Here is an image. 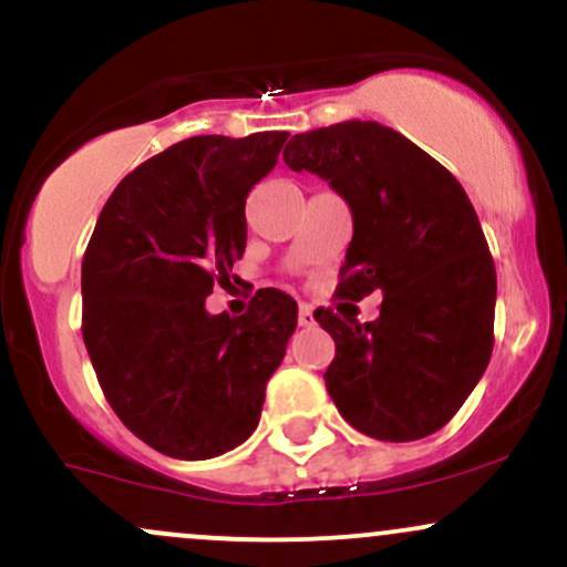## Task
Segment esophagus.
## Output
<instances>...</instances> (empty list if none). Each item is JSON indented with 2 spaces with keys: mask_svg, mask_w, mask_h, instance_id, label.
I'll list each match as a JSON object with an SVG mask.
<instances>
[{
  "mask_svg": "<svg viewBox=\"0 0 567 567\" xmlns=\"http://www.w3.org/2000/svg\"><path fill=\"white\" fill-rule=\"evenodd\" d=\"M297 321H300V327H313V323H316L313 308H310V305H300V313H297Z\"/></svg>",
  "mask_w": 567,
  "mask_h": 567,
  "instance_id": "1",
  "label": "esophagus"
}]
</instances>
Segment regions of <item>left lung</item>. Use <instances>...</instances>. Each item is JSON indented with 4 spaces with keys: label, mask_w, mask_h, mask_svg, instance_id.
I'll use <instances>...</instances> for the list:
<instances>
[{
    "label": "left lung",
    "mask_w": 567,
    "mask_h": 567,
    "mask_svg": "<svg viewBox=\"0 0 567 567\" xmlns=\"http://www.w3.org/2000/svg\"><path fill=\"white\" fill-rule=\"evenodd\" d=\"M291 171L329 182L353 214L340 300L383 295L359 323L332 308L327 391L340 415L380 442H415L450 423L493 353L495 265L461 182L402 133L348 120L286 144ZM351 305V302H346Z\"/></svg>",
    "instance_id": "obj_1"
}]
</instances>
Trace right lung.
<instances>
[{"instance_id": "right-lung-1", "label": "right lung", "mask_w": 567, "mask_h": 567, "mask_svg": "<svg viewBox=\"0 0 567 567\" xmlns=\"http://www.w3.org/2000/svg\"><path fill=\"white\" fill-rule=\"evenodd\" d=\"M286 138H184L131 171L95 221L82 340L120 421L168 457L206 461L251 436L297 327L278 289H259L238 318L206 310L244 257L246 198Z\"/></svg>"}]
</instances>
